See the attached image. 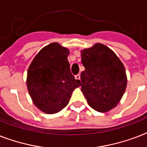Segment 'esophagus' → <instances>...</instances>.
I'll return each mask as SVG.
<instances>
[{"instance_id": "esophagus-1", "label": "esophagus", "mask_w": 147, "mask_h": 147, "mask_svg": "<svg viewBox=\"0 0 147 147\" xmlns=\"http://www.w3.org/2000/svg\"><path fill=\"white\" fill-rule=\"evenodd\" d=\"M75 78H76V79H77V80H80V78H81L80 75L78 74V75H77V76H75Z\"/></svg>"}]
</instances>
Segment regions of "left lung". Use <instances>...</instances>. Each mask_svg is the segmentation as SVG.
<instances>
[{
  "mask_svg": "<svg viewBox=\"0 0 147 147\" xmlns=\"http://www.w3.org/2000/svg\"><path fill=\"white\" fill-rule=\"evenodd\" d=\"M85 71L81 73L82 92L94 110L105 113L115 107L127 83L125 68L118 56L101 43L81 50Z\"/></svg>",
  "mask_w": 147,
  "mask_h": 147,
  "instance_id": "left-lung-1",
  "label": "left lung"
}]
</instances>
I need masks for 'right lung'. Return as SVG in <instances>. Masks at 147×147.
Segmentation results:
<instances>
[{
  "mask_svg": "<svg viewBox=\"0 0 147 147\" xmlns=\"http://www.w3.org/2000/svg\"><path fill=\"white\" fill-rule=\"evenodd\" d=\"M69 50L58 42L43 47L27 71L26 86L33 104L41 111L53 114L62 111L72 92L82 85L71 73Z\"/></svg>",
  "mask_w": 147,
  "mask_h": 147,
  "instance_id": "add662e5",
  "label": "right lung"
}]
</instances>
